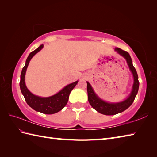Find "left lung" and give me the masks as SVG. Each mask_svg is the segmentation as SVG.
I'll use <instances>...</instances> for the list:
<instances>
[{"mask_svg":"<svg viewBox=\"0 0 157 157\" xmlns=\"http://www.w3.org/2000/svg\"><path fill=\"white\" fill-rule=\"evenodd\" d=\"M115 50L126 59L130 71L132 72V75H133L134 84L133 86H132V90L130 96H129L126 100H124L123 101L120 103H107L106 101H104L103 100L101 99L99 97L96 95L95 93L94 92L92 86L89 84V82H86V83H87L88 100L90 105H91L92 107L94 108L97 111H98L100 113L107 115V116L116 115L127 109L128 108L132 105V103L134 102L135 97L138 93L139 88L138 74L135 68L134 67L133 64H132V61L130 54H129L126 51L121 50L119 48H115Z\"/></svg>","mask_w":157,"mask_h":157,"instance_id":"8db88e82","label":"left lung"}]
</instances>
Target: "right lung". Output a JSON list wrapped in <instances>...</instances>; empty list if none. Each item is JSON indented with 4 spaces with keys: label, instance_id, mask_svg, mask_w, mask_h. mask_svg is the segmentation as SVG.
Segmentation results:
<instances>
[{
    "label": "right lung",
    "instance_id": "obj_1",
    "mask_svg": "<svg viewBox=\"0 0 157 157\" xmlns=\"http://www.w3.org/2000/svg\"><path fill=\"white\" fill-rule=\"evenodd\" d=\"M44 45L41 44L40 47H38L36 50L31 52L27 57L25 65L22 69L21 74V81H20V89L21 93L25 99V101L32 109L39 112L45 114H53L56 113L62 110L66 106L68 101L69 95L71 90L75 88V86L77 84L78 81L66 86L64 89H62L60 92L54 95L48 97H41L35 95L31 93L27 89L25 83V75L26 70L28 67L29 61L33 58V56L40 52Z\"/></svg>",
    "mask_w": 157,
    "mask_h": 157
}]
</instances>
